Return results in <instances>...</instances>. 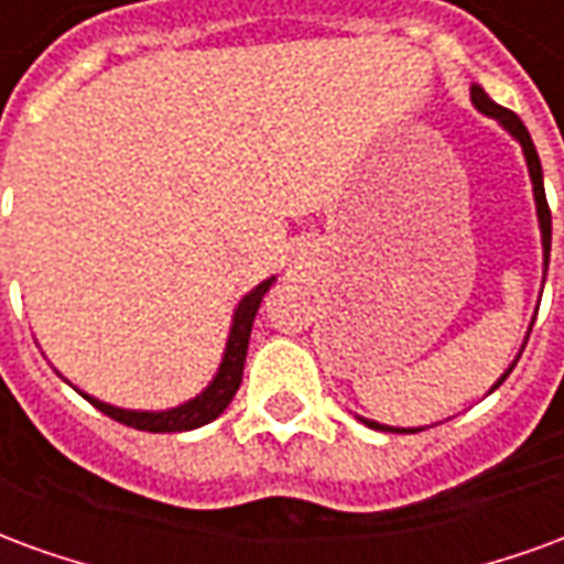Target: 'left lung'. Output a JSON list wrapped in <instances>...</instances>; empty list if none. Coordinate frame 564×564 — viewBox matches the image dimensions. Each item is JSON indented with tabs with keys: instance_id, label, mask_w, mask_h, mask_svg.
I'll use <instances>...</instances> for the list:
<instances>
[{
	"instance_id": "obj_1",
	"label": "left lung",
	"mask_w": 564,
	"mask_h": 564,
	"mask_svg": "<svg viewBox=\"0 0 564 564\" xmlns=\"http://www.w3.org/2000/svg\"><path fill=\"white\" fill-rule=\"evenodd\" d=\"M471 102L477 105V111H484V115L496 117L501 127L508 129L513 139L522 144V153H525V162H529V174H532V186H534V202H538V220H541V235H544V265H550V235H553V217H550V205H546V193H544V172H541V160H538V150L532 144V135H529V129L522 127V120L513 111L508 108H501L496 105L489 96L484 93V87H471ZM513 371V366L508 368V375ZM505 375V378H508ZM505 378L498 380L496 387L505 383ZM492 387V390H496ZM366 425L371 429H383V432H420V429H390V425H380V423H371V420H362Z\"/></svg>"
}]
</instances>
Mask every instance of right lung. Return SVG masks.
Returning a JSON list of instances; mask_svg holds the SVG:
<instances>
[{
  "instance_id": "right-lung-1",
  "label": "right lung",
  "mask_w": 564,
  "mask_h": 564,
  "mask_svg": "<svg viewBox=\"0 0 564 564\" xmlns=\"http://www.w3.org/2000/svg\"><path fill=\"white\" fill-rule=\"evenodd\" d=\"M271 281H262L257 290L241 299V305L235 311L232 332H229V344H226V354H223V366L217 371V378L210 380V387L202 395H196L193 402L172 408V411H160V414H148V411H123V408H111V404L99 402L84 395L93 408H99L105 416H111L117 423L132 425L139 432H189L198 425L210 423L229 408L232 395L241 387V375H245V359H247V344H250V329H253V317H257L259 302L262 295L269 293Z\"/></svg>"
}]
</instances>
